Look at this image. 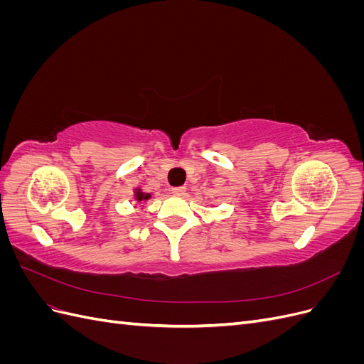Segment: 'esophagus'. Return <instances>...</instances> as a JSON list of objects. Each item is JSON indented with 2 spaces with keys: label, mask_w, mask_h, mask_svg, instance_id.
<instances>
[{
  "label": "esophagus",
  "mask_w": 364,
  "mask_h": 364,
  "mask_svg": "<svg viewBox=\"0 0 364 364\" xmlns=\"http://www.w3.org/2000/svg\"><path fill=\"white\" fill-rule=\"evenodd\" d=\"M170 191H171V194H174V196H183L185 191H186V188H185V186H173V188H171Z\"/></svg>",
  "instance_id": "34e87169"
}]
</instances>
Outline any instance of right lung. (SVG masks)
Returning <instances> with one entry per match:
<instances>
[{
  "instance_id": "obj_1",
  "label": "right lung",
  "mask_w": 364,
  "mask_h": 364,
  "mask_svg": "<svg viewBox=\"0 0 364 364\" xmlns=\"http://www.w3.org/2000/svg\"><path fill=\"white\" fill-rule=\"evenodd\" d=\"M134 194H135V200H136V202L149 200L150 197H151V194H149V193H142V190H141V188H136V190L134 191Z\"/></svg>"
}]
</instances>
